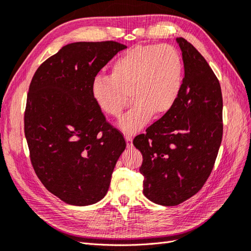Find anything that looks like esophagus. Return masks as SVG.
Listing matches in <instances>:
<instances>
[{"instance_id": "obj_1", "label": "esophagus", "mask_w": 251, "mask_h": 251, "mask_svg": "<svg viewBox=\"0 0 251 251\" xmlns=\"http://www.w3.org/2000/svg\"><path fill=\"white\" fill-rule=\"evenodd\" d=\"M126 146H127V148H130V147H132V142H133V138L131 137V136H126Z\"/></svg>"}]
</instances>
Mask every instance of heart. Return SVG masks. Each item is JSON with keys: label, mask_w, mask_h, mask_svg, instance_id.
Instances as JSON below:
<instances>
[{"label": "heart", "mask_w": 251, "mask_h": 251, "mask_svg": "<svg viewBox=\"0 0 251 251\" xmlns=\"http://www.w3.org/2000/svg\"><path fill=\"white\" fill-rule=\"evenodd\" d=\"M183 65L171 45H140L117 58L109 77L98 75L91 82V97L103 114L119 118L130 98L135 103L120 122L126 134H134L155 118L169 114L182 87Z\"/></svg>", "instance_id": "obj_1"}]
</instances>
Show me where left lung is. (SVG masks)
<instances>
[{
	"mask_svg": "<svg viewBox=\"0 0 251 251\" xmlns=\"http://www.w3.org/2000/svg\"><path fill=\"white\" fill-rule=\"evenodd\" d=\"M185 77L169 114L137 135L143 154V192L150 201L175 206L201 190L213 171L222 141V93L203 55L185 38H176Z\"/></svg>",
	"mask_w": 251,
	"mask_h": 251,
	"instance_id": "8db88e82",
	"label": "left lung"
}]
</instances>
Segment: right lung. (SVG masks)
Listing matches in <instances>:
<instances>
[{
    "label": "right lung",
    "mask_w": 251,
    "mask_h": 251,
    "mask_svg": "<svg viewBox=\"0 0 251 251\" xmlns=\"http://www.w3.org/2000/svg\"><path fill=\"white\" fill-rule=\"evenodd\" d=\"M126 46L78 42L43 62L31 80L25 135L38 179L63 202L86 206L102 200L126 143L91 97V82Z\"/></svg>",
    "instance_id": "obj_1"
}]
</instances>
